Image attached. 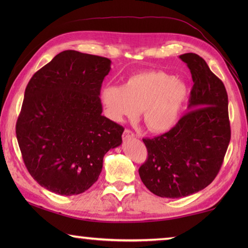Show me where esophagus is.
I'll list each match as a JSON object with an SVG mask.
<instances>
[{"instance_id": "34e87169", "label": "esophagus", "mask_w": 248, "mask_h": 248, "mask_svg": "<svg viewBox=\"0 0 248 248\" xmlns=\"http://www.w3.org/2000/svg\"><path fill=\"white\" fill-rule=\"evenodd\" d=\"M123 138H124V140L131 139V138H134V133L131 131V130L125 129V130H124V134H123Z\"/></svg>"}]
</instances>
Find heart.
Returning <instances> with one entry per match:
<instances>
[{"mask_svg":"<svg viewBox=\"0 0 248 248\" xmlns=\"http://www.w3.org/2000/svg\"><path fill=\"white\" fill-rule=\"evenodd\" d=\"M187 95L186 85L174 75L149 70L130 75L123 86H105L102 102L111 120L132 119L140 110L146 128L165 132L177 124Z\"/></svg>","mask_w":248,"mask_h":248,"instance_id":"heart-1","label":"heart"}]
</instances>
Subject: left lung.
<instances>
[{"mask_svg":"<svg viewBox=\"0 0 248 248\" xmlns=\"http://www.w3.org/2000/svg\"><path fill=\"white\" fill-rule=\"evenodd\" d=\"M179 58L187 63L194 81L189 111L170 131L143 139L148 157L139 169L142 183L162 198L190 196L211 184L231 140L223 82L198 54L185 53Z\"/></svg>","mask_w":248,"mask_h":248,"instance_id":"1","label":"left lung"}]
</instances>
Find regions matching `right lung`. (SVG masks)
<instances>
[{
    "label": "right lung",
    "instance_id": "1",
    "mask_svg": "<svg viewBox=\"0 0 248 248\" xmlns=\"http://www.w3.org/2000/svg\"><path fill=\"white\" fill-rule=\"evenodd\" d=\"M107 58L65 50L32 75L16 123L23 161L40 186L82 194L98 179L103 158L121 144L124 127L102 115Z\"/></svg>",
    "mask_w": 248,
    "mask_h": 248
}]
</instances>
